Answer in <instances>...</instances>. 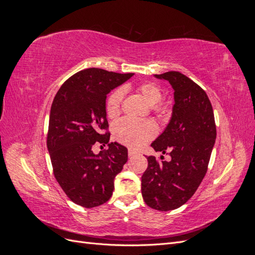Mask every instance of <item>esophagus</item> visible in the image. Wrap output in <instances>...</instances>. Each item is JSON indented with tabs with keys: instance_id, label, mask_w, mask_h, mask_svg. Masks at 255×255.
<instances>
[{
	"instance_id": "obj_1",
	"label": "esophagus",
	"mask_w": 255,
	"mask_h": 255,
	"mask_svg": "<svg viewBox=\"0 0 255 255\" xmlns=\"http://www.w3.org/2000/svg\"><path fill=\"white\" fill-rule=\"evenodd\" d=\"M128 156H130V157H132V156H135L136 155V154H137V152L136 151H134V150H132V149H128Z\"/></svg>"
}]
</instances>
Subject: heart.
<instances>
[{
	"label": "heart",
	"mask_w": 255,
	"mask_h": 255,
	"mask_svg": "<svg viewBox=\"0 0 255 255\" xmlns=\"http://www.w3.org/2000/svg\"><path fill=\"white\" fill-rule=\"evenodd\" d=\"M138 92L142 96L146 103L151 106L156 105L161 100L160 89L152 83H144L138 87ZM122 88L116 89L107 98L106 114L110 118L118 117L121 113V103L123 99ZM157 133L155 123L150 120L136 121L125 118L116 123L114 127L115 138L120 143L126 144L129 148H140L145 142L151 140Z\"/></svg>",
	"instance_id": "obj_1"
}]
</instances>
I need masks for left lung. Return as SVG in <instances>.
I'll use <instances>...</instances> for the list:
<instances>
[{"mask_svg":"<svg viewBox=\"0 0 255 255\" xmlns=\"http://www.w3.org/2000/svg\"><path fill=\"white\" fill-rule=\"evenodd\" d=\"M154 76L168 81L174 90L171 119L151 143L155 151L168 152L171 160L146 156L141 194L146 205L167 212L186 203L201 184L215 144L216 125L210 99L198 84L177 71Z\"/></svg>","mask_w":255,"mask_h":255,"instance_id":"8db88e82","label":"left lung"}]
</instances>
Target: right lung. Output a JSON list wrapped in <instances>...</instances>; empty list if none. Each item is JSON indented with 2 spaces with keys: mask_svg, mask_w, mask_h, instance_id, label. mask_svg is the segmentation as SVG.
Masks as SVG:
<instances>
[{
  "mask_svg": "<svg viewBox=\"0 0 255 255\" xmlns=\"http://www.w3.org/2000/svg\"><path fill=\"white\" fill-rule=\"evenodd\" d=\"M133 75L85 69L61 85L53 100L47 145L54 176L75 204L96 207L113 195L115 176L128 161V149L110 143L106 96ZM97 142L107 143L109 149L95 154L91 148Z\"/></svg>",
  "mask_w": 255,
  "mask_h": 255,
  "instance_id": "right-lung-1",
  "label": "right lung"
}]
</instances>
